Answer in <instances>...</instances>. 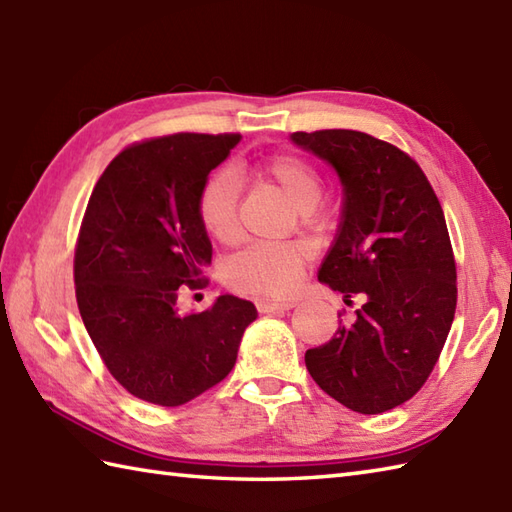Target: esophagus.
Wrapping results in <instances>:
<instances>
[{"mask_svg": "<svg viewBox=\"0 0 512 512\" xmlns=\"http://www.w3.org/2000/svg\"><path fill=\"white\" fill-rule=\"evenodd\" d=\"M297 303L295 301H257V310L262 314L268 312H281V310H292Z\"/></svg>", "mask_w": 512, "mask_h": 512, "instance_id": "obj_1", "label": "esophagus"}]
</instances>
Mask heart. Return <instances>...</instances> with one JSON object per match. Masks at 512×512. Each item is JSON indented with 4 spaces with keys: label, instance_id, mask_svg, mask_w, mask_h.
<instances>
[{
    "label": "heart",
    "instance_id": "obj_1",
    "mask_svg": "<svg viewBox=\"0 0 512 512\" xmlns=\"http://www.w3.org/2000/svg\"><path fill=\"white\" fill-rule=\"evenodd\" d=\"M246 173L273 182L299 211H314L323 182L321 171L312 160L297 154H275L255 162ZM239 189L231 171H217L204 184L200 195V217L206 231L220 242H233L239 231L237 220ZM306 266V250L295 244H266L246 248L228 259L224 284L248 297H286L297 288Z\"/></svg>",
    "mask_w": 512,
    "mask_h": 512
}]
</instances>
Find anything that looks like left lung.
<instances>
[{
    "mask_svg": "<svg viewBox=\"0 0 512 512\" xmlns=\"http://www.w3.org/2000/svg\"><path fill=\"white\" fill-rule=\"evenodd\" d=\"M290 138L328 160L345 193L319 281L343 292L347 306L363 297L354 317L339 321L334 339L306 352V367L347 409L389 411L427 383L458 303L440 200L418 162L385 140L354 129Z\"/></svg>",
    "mask_w": 512,
    "mask_h": 512,
    "instance_id": "8db88e82",
    "label": "left lung"
}]
</instances>
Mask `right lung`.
Listing matches in <instances>:
<instances>
[{"label":"right lung","instance_id":"obj_1","mask_svg":"<svg viewBox=\"0 0 512 512\" xmlns=\"http://www.w3.org/2000/svg\"><path fill=\"white\" fill-rule=\"evenodd\" d=\"M239 134L149 138L123 149L96 182L74 248L76 303L105 367L129 394L178 407L215 387L257 319L222 295L180 314L182 286L202 288L213 248L200 217L209 173Z\"/></svg>","mask_w":512,"mask_h":512}]
</instances>
